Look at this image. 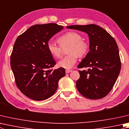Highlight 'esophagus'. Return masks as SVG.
Listing matches in <instances>:
<instances>
[{
    "mask_svg": "<svg viewBox=\"0 0 129 129\" xmlns=\"http://www.w3.org/2000/svg\"><path fill=\"white\" fill-rule=\"evenodd\" d=\"M71 72H72L71 70H69V69H67L66 71H65V72H66V73H69Z\"/></svg>",
    "mask_w": 129,
    "mask_h": 129,
    "instance_id": "1",
    "label": "esophagus"
}]
</instances>
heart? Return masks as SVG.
<instances>
[{
	"label": "heart",
	"instance_id": "obj_1",
	"mask_svg": "<svg viewBox=\"0 0 129 129\" xmlns=\"http://www.w3.org/2000/svg\"><path fill=\"white\" fill-rule=\"evenodd\" d=\"M82 37L78 33L68 31L58 38L59 45L52 42L47 43V50L53 57L58 58L61 57L62 48L69 46L68 48V55L62 58L58 62V67L69 69L76 64L78 57H83L87 54L89 45L87 42L82 41Z\"/></svg>",
	"mask_w": 129,
	"mask_h": 129
}]
</instances>
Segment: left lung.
Returning <instances> with one entry per match:
<instances>
[{
    "label": "left lung",
    "mask_w": 129,
    "mask_h": 129,
    "mask_svg": "<svg viewBox=\"0 0 129 129\" xmlns=\"http://www.w3.org/2000/svg\"><path fill=\"white\" fill-rule=\"evenodd\" d=\"M67 28L85 32L88 35L90 51L79 63L80 77L76 82L81 95L90 99L105 97L111 91L120 74L121 64L117 44L103 28L95 24L71 25Z\"/></svg>",
    "instance_id": "8db88e82"
}]
</instances>
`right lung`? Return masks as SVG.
Listing matches in <instances>:
<instances>
[{
	"label": "right lung",
	"instance_id": "right-lung-1",
	"mask_svg": "<svg viewBox=\"0 0 129 129\" xmlns=\"http://www.w3.org/2000/svg\"><path fill=\"white\" fill-rule=\"evenodd\" d=\"M63 27L54 23L35 25L17 37L11 56L16 85L34 100H43L54 94L64 68H51L56 62L47 50L51 38Z\"/></svg>",
	"mask_w": 129,
	"mask_h": 129
}]
</instances>
